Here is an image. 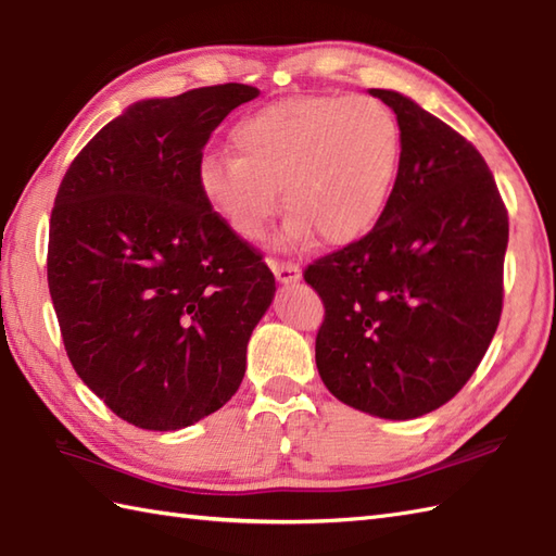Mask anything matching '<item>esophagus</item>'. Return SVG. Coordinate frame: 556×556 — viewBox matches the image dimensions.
<instances>
[{"label":"esophagus","mask_w":556,"mask_h":556,"mask_svg":"<svg viewBox=\"0 0 556 556\" xmlns=\"http://www.w3.org/2000/svg\"><path fill=\"white\" fill-rule=\"evenodd\" d=\"M271 271L279 285H293V281L301 279V267L296 263H279V260H271Z\"/></svg>","instance_id":"1"}]
</instances>
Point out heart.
<instances>
[{"instance_id":"obj_1","label":"heart","mask_w":556,"mask_h":556,"mask_svg":"<svg viewBox=\"0 0 556 556\" xmlns=\"http://www.w3.org/2000/svg\"><path fill=\"white\" fill-rule=\"evenodd\" d=\"M231 152H207L198 188L245 241L263 239L285 203L281 241L351 243L387 210L401 162L394 112L375 98H291L260 108L231 128ZM282 200H278V188Z\"/></svg>"}]
</instances>
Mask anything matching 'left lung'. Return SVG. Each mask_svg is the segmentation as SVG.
Instances as JSON below:
<instances>
[{
	"label": "left lung",
	"mask_w": 556,
	"mask_h": 556,
	"mask_svg": "<svg viewBox=\"0 0 556 556\" xmlns=\"http://www.w3.org/2000/svg\"><path fill=\"white\" fill-rule=\"evenodd\" d=\"M401 162L363 239L303 277L325 303L315 363L346 406L408 420L444 406L497 332L509 215L473 143L394 90Z\"/></svg>",
	"instance_id": "8db88e82"
}]
</instances>
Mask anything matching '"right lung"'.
Instances as JSON below:
<instances>
[{
  "label": "right lung",
  "mask_w": 556,
  "mask_h": 556,
  "mask_svg": "<svg viewBox=\"0 0 556 556\" xmlns=\"http://www.w3.org/2000/svg\"><path fill=\"white\" fill-rule=\"evenodd\" d=\"M260 90L140 100L71 162L54 198L47 285L66 356L122 420L181 430L222 408L275 296V275L198 188L203 148Z\"/></svg>",
  "instance_id": "1"
}]
</instances>
